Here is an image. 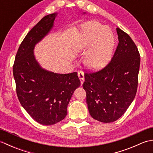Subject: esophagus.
Returning a JSON list of instances; mask_svg holds the SVG:
<instances>
[{"instance_id": "obj_1", "label": "esophagus", "mask_w": 153, "mask_h": 153, "mask_svg": "<svg viewBox=\"0 0 153 153\" xmlns=\"http://www.w3.org/2000/svg\"><path fill=\"white\" fill-rule=\"evenodd\" d=\"M77 75H78V77L80 79L81 84L83 85L84 80H85V79H84V73L83 72V71H78V74H77Z\"/></svg>"}]
</instances>
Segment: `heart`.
I'll return each instance as SVG.
<instances>
[{"instance_id":"heart-1","label":"heart","mask_w":153,"mask_h":153,"mask_svg":"<svg viewBox=\"0 0 153 153\" xmlns=\"http://www.w3.org/2000/svg\"><path fill=\"white\" fill-rule=\"evenodd\" d=\"M114 39L108 27L98 22H90L82 26V36L76 51L82 52L86 49L91 50L87 54L84 63L92 70L103 68L111 60Z\"/></svg>"}]
</instances>
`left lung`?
<instances>
[{"mask_svg": "<svg viewBox=\"0 0 153 153\" xmlns=\"http://www.w3.org/2000/svg\"><path fill=\"white\" fill-rule=\"evenodd\" d=\"M118 45L112 60L100 71L85 74L83 84L90 115L110 123L119 119L134 100L138 84L140 55L131 37L116 28Z\"/></svg>", "mask_w": 153, "mask_h": 153, "instance_id": "left-lung-1", "label": "left lung"}]
</instances>
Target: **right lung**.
Masks as SVG:
<instances>
[{
	"mask_svg": "<svg viewBox=\"0 0 153 153\" xmlns=\"http://www.w3.org/2000/svg\"><path fill=\"white\" fill-rule=\"evenodd\" d=\"M57 14L45 16L31 29L19 47L13 66L19 102L33 119L45 126L66 117L71 97L81 85L77 72L54 73L42 68L35 58V45L50 33Z\"/></svg>",
	"mask_w": 153,
	"mask_h": 153,
	"instance_id": "add662e5",
	"label": "right lung"
}]
</instances>
